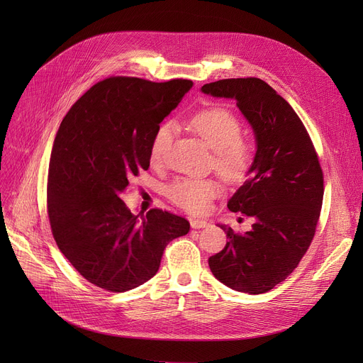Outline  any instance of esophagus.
<instances>
[{
	"label": "esophagus",
	"instance_id": "1",
	"mask_svg": "<svg viewBox=\"0 0 363 363\" xmlns=\"http://www.w3.org/2000/svg\"><path fill=\"white\" fill-rule=\"evenodd\" d=\"M189 223H191V226L194 228V230H200V228H207L208 226V222H206L203 219H196V218L189 219Z\"/></svg>",
	"mask_w": 363,
	"mask_h": 363
}]
</instances>
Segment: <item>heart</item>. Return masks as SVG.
I'll list each match as a JSON object with an SVG mask.
<instances>
[{"mask_svg":"<svg viewBox=\"0 0 363 363\" xmlns=\"http://www.w3.org/2000/svg\"><path fill=\"white\" fill-rule=\"evenodd\" d=\"M189 128L213 151V167L228 184H240L255 162V147L241 138L242 125L234 113L223 107H208L197 111L188 121ZM175 125L162 123L150 143L148 157L152 164L163 163L174 140ZM220 191V185L213 178H179L167 188L172 203L189 213H204L211 200Z\"/></svg>","mask_w":363,"mask_h":363,"instance_id":"obj_1","label":"heart"}]
</instances>
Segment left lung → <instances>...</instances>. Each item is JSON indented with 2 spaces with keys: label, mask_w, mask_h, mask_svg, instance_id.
Returning a JSON list of instances; mask_svg holds the SVG:
<instances>
[{
  "label": "left lung",
  "mask_w": 363,
  "mask_h": 363,
  "mask_svg": "<svg viewBox=\"0 0 363 363\" xmlns=\"http://www.w3.org/2000/svg\"><path fill=\"white\" fill-rule=\"evenodd\" d=\"M201 91L235 100L256 140L250 178L228 201L231 212L255 223L244 234L219 225L228 241L208 266L226 287L262 294L287 278L309 249L322 207V169L297 113L264 81L222 79Z\"/></svg>",
  "instance_id": "obj_1"
}]
</instances>
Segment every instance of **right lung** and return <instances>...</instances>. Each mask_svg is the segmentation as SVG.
Listing matches in <instances>:
<instances>
[{
    "label": "right lung",
    "mask_w": 363,
    "mask_h": 363,
    "mask_svg": "<svg viewBox=\"0 0 363 363\" xmlns=\"http://www.w3.org/2000/svg\"><path fill=\"white\" fill-rule=\"evenodd\" d=\"M191 86L188 79L107 78L72 106L57 130L47 186L52 237L100 289L140 287L157 274L166 245L189 231L185 218L160 208L138 219L121 196L148 169L152 135Z\"/></svg>",
    "instance_id": "right-lung-1"
}]
</instances>
